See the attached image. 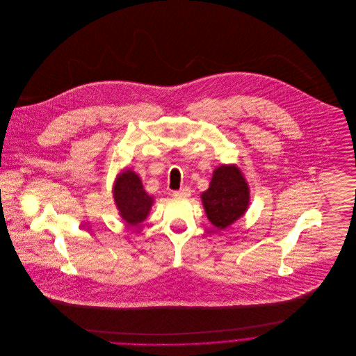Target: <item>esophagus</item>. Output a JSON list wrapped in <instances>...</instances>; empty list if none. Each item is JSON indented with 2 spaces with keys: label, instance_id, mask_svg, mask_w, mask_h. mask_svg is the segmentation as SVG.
<instances>
[{
  "label": "esophagus",
  "instance_id": "1",
  "mask_svg": "<svg viewBox=\"0 0 356 356\" xmlns=\"http://www.w3.org/2000/svg\"><path fill=\"white\" fill-rule=\"evenodd\" d=\"M172 196H175V197H188V196H191V189L186 188V186L181 188L179 191H174Z\"/></svg>",
  "mask_w": 356,
  "mask_h": 356
}]
</instances>
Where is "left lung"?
Returning a JSON list of instances; mask_svg holds the SVG:
<instances>
[{"mask_svg":"<svg viewBox=\"0 0 356 356\" xmlns=\"http://www.w3.org/2000/svg\"><path fill=\"white\" fill-rule=\"evenodd\" d=\"M202 200L209 222L218 229H225L247 211L250 189L236 165H220L215 170Z\"/></svg>","mask_w":356,"mask_h":356,"instance_id":"obj_1","label":"left lung"}]
</instances>
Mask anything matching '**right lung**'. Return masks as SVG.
<instances>
[{"instance_id":"obj_1","label":"right lung","mask_w":356,"mask_h":356,"mask_svg":"<svg viewBox=\"0 0 356 356\" xmlns=\"http://www.w3.org/2000/svg\"><path fill=\"white\" fill-rule=\"evenodd\" d=\"M113 197L120 216L131 226L141 223L148 216L153 203L152 197L144 191L140 177L130 170L118 177Z\"/></svg>"}]
</instances>
